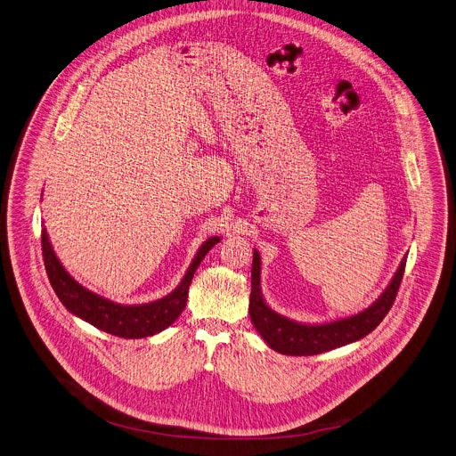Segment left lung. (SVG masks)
Here are the masks:
<instances>
[{
    "label": "left lung",
    "instance_id": "8db88e82",
    "mask_svg": "<svg viewBox=\"0 0 456 456\" xmlns=\"http://www.w3.org/2000/svg\"><path fill=\"white\" fill-rule=\"evenodd\" d=\"M406 269V256L403 258L395 276L387 286L382 297L366 311L359 314L338 319L326 324H300L271 311L260 295V256L253 251L251 265V295H249V317L262 338L271 349L286 355H314L331 351L346 344L355 342L371 333L388 314L395 295L399 291L403 274Z\"/></svg>",
    "mask_w": 456,
    "mask_h": 456
}]
</instances>
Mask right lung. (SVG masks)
<instances>
[{
  "label": "right lung",
  "mask_w": 456,
  "mask_h": 456,
  "mask_svg": "<svg viewBox=\"0 0 456 456\" xmlns=\"http://www.w3.org/2000/svg\"><path fill=\"white\" fill-rule=\"evenodd\" d=\"M218 241L220 238L216 236L205 241V245L200 248L198 255L194 256L185 278L168 297L143 305H119L85 289L81 284L72 280L66 273V269L61 265L59 258L55 256L45 227L41 229V249L45 269L59 300L72 314L88 321L90 324H94L105 333L121 338H143L168 328L185 307L187 291L198 265L210 251L211 246L216 245Z\"/></svg>",
  "instance_id": "add662e5"
}]
</instances>
